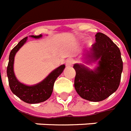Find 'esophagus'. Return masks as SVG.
<instances>
[{"label": "esophagus", "instance_id": "esophagus-1", "mask_svg": "<svg viewBox=\"0 0 131 131\" xmlns=\"http://www.w3.org/2000/svg\"><path fill=\"white\" fill-rule=\"evenodd\" d=\"M73 64V60L71 59V58H69L66 60V65L67 67H70V66H72V64Z\"/></svg>", "mask_w": 131, "mask_h": 131}]
</instances>
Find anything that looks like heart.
<instances>
[{
	"label": "heart",
	"mask_w": 131,
	"mask_h": 131,
	"mask_svg": "<svg viewBox=\"0 0 131 131\" xmlns=\"http://www.w3.org/2000/svg\"><path fill=\"white\" fill-rule=\"evenodd\" d=\"M86 43H87L88 45H92V41L90 40H88L86 41Z\"/></svg>",
	"instance_id": "obj_1"
}]
</instances>
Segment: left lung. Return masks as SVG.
Instances as JSON below:
<instances>
[{
	"label": "left lung",
	"mask_w": 131,
	"mask_h": 131,
	"mask_svg": "<svg viewBox=\"0 0 131 131\" xmlns=\"http://www.w3.org/2000/svg\"><path fill=\"white\" fill-rule=\"evenodd\" d=\"M95 37L96 42L84 56L86 62L99 60L98 66L91 70L82 64H75L74 85L81 97L99 102L109 97L118 88L123 62L120 49L110 38L102 32L96 33Z\"/></svg>",
	"instance_id": "8db88e82"
}]
</instances>
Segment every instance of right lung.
Returning a JSON list of instances; mask_svg holds the SVG:
<instances>
[{"instance_id": "add662e5", "label": "right lung", "mask_w": 131, "mask_h": 131, "mask_svg": "<svg viewBox=\"0 0 131 131\" xmlns=\"http://www.w3.org/2000/svg\"><path fill=\"white\" fill-rule=\"evenodd\" d=\"M31 37L39 39L42 35L38 36L31 35ZM28 37L24 38L18 43L16 46L10 52L9 57V63L7 66V73L9 80L10 89L15 95L19 97L23 101L30 104L39 103L43 102L49 99L53 91V84L57 78L62 73L65 65L62 64L56 68L48 75L42 82L33 86H26L19 82L15 77L13 71V63L15 53L23 46L27 41Z\"/></svg>"}]
</instances>
